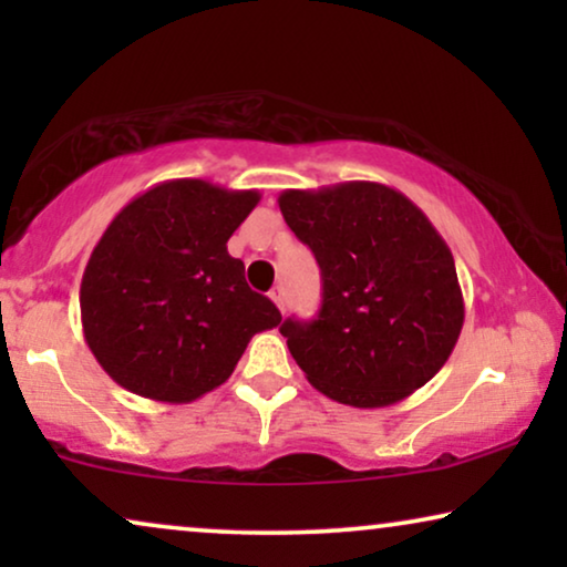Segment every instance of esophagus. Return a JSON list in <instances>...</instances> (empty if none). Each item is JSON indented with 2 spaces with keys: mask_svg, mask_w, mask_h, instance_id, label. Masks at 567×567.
<instances>
[{
  "mask_svg": "<svg viewBox=\"0 0 567 567\" xmlns=\"http://www.w3.org/2000/svg\"><path fill=\"white\" fill-rule=\"evenodd\" d=\"M268 297H270V301H274V305L284 312V307H286V305H284V289H281V286H274V289H270Z\"/></svg>",
  "mask_w": 567,
  "mask_h": 567,
  "instance_id": "1",
  "label": "esophagus"
}]
</instances>
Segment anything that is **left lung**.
<instances>
[{
	"label": "left lung",
	"mask_w": 567,
	"mask_h": 567,
	"mask_svg": "<svg viewBox=\"0 0 567 567\" xmlns=\"http://www.w3.org/2000/svg\"><path fill=\"white\" fill-rule=\"evenodd\" d=\"M286 224L322 274L317 320L281 336L307 382L353 408H386L431 382L464 324L454 255L421 208L382 183L284 190Z\"/></svg>",
	"instance_id": "1"
}]
</instances>
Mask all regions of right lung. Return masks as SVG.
Segmentation results:
<instances>
[{"label":"right lung","mask_w":567,"mask_h":567,"mask_svg":"<svg viewBox=\"0 0 567 567\" xmlns=\"http://www.w3.org/2000/svg\"><path fill=\"white\" fill-rule=\"evenodd\" d=\"M258 190L177 177L107 224L80 286L82 330L105 374L138 398L183 405L227 382L255 332L281 322L245 281L229 237Z\"/></svg>","instance_id":"right-lung-1"}]
</instances>
